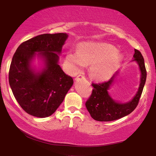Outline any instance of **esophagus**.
Wrapping results in <instances>:
<instances>
[{
  "label": "esophagus",
  "mask_w": 156,
  "mask_h": 156,
  "mask_svg": "<svg viewBox=\"0 0 156 156\" xmlns=\"http://www.w3.org/2000/svg\"><path fill=\"white\" fill-rule=\"evenodd\" d=\"M81 78H84V75H82V74H79V75L76 77L75 80H78V79H81Z\"/></svg>",
  "instance_id": "34e87169"
}]
</instances>
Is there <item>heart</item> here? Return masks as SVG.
I'll return each mask as SVG.
<instances>
[{
    "label": "heart",
    "instance_id": "b5f03b06",
    "mask_svg": "<svg viewBox=\"0 0 156 156\" xmlns=\"http://www.w3.org/2000/svg\"><path fill=\"white\" fill-rule=\"evenodd\" d=\"M121 59V55L112 44L96 42H82L78 44L76 52L69 51L65 57V70L74 75L84 65L89 66V74L98 81L110 78Z\"/></svg>",
    "mask_w": 156,
    "mask_h": 156
}]
</instances>
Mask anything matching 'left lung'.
<instances>
[{"mask_svg": "<svg viewBox=\"0 0 156 156\" xmlns=\"http://www.w3.org/2000/svg\"><path fill=\"white\" fill-rule=\"evenodd\" d=\"M134 50V60L138 62L141 72L140 83L137 94L131 101L125 104H119L114 101L108 94V89L114 81V76L107 82H92V92L85 103V105L91 116L94 120L99 121L117 120L131 114L138 106L146 83L147 72L142 54L136 49Z\"/></svg>", "mask_w": 156, "mask_h": 156, "instance_id": "left-lung-1", "label": "left lung"}]
</instances>
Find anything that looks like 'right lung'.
Masks as SVG:
<instances>
[{
	"instance_id": "right-lung-1",
	"label": "right lung",
	"mask_w": 156,
	"mask_h": 156,
	"mask_svg": "<svg viewBox=\"0 0 156 156\" xmlns=\"http://www.w3.org/2000/svg\"><path fill=\"white\" fill-rule=\"evenodd\" d=\"M67 38L66 33L37 35L21 43L12 57L8 75L10 88L19 105L30 115L51 116L73 84V79L58 65V54ZM38 51L46 67L41 73H35L29 64Z\"/></svg>"
}]
</instances>
